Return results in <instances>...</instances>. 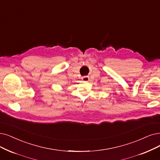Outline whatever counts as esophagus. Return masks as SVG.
I'll use <instances>...</instances> for the list:
<instances>
[{
  "instance_id": "obj_1",
  "label": "esophagus",
  "mask_w": 160,
  "mask_h": 160,
  "mask_svg": "<svg viewBox=\"0 0 160 160\" xmlns=\"http://www.w3.org/2000/svg\"><path fill=\"white\" fill-rule=\"evenodd\" d=\"M82 80L83 81H88L89 80V77L88 76H84L82 78Z\"/></svg>"
}]
</instances>
